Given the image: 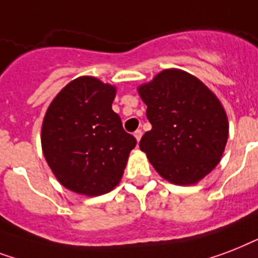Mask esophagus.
<instances>
[{"label": "esophagus", "instance_id": "obj_1", "mask_svg": "<svg viewBox=\"0 0 258 258\" xmlns=\"http://www.w3.org/2000/svg\"><path fill=\"white\" fill-rule=\"evenodd\" d=\"M141 136H143V131H141V129H137V131L135 132L136 140H137V141H140V140H141Z\"/></svg>", "mask_w": 258, "mask_h": 258}]
</instances>
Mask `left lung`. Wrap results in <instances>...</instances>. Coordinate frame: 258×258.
<instances>
[{"instance_id": "1", "label": "left lung", "mask_w": 258, "mask_h": 258, "mask_svg": "<svg viewBox=\"0 0 258 258\" xmlns=\"http://www.w3.org/2000/svg\"><path fill=\"white\" fill-rule=\"evenodd\" d=\"M139 93L152 125L140 149L171 183H198L218 164L227 143L229 123L218 98L180 70H164Z\"/></svg>"}]
</instances>
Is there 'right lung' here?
<instances>
[{
	"mask_svg": "<svg viewBox=\"0 0 258 258\" xmlns=\"http://www.w3.org/2000/svg\"><path fill=\"white\" fill-rule=\"evenodd\" d=\"M115 87L93 77L70 82L48 107L41 127L44 157L57 180L97 197L118 184L136 139L111 109Z\"/></svg>",
	"mask_w": 258,
	"mask_h": 258,
	"instance_id": "1",
	"label": "right lung"
}]
</instances>
